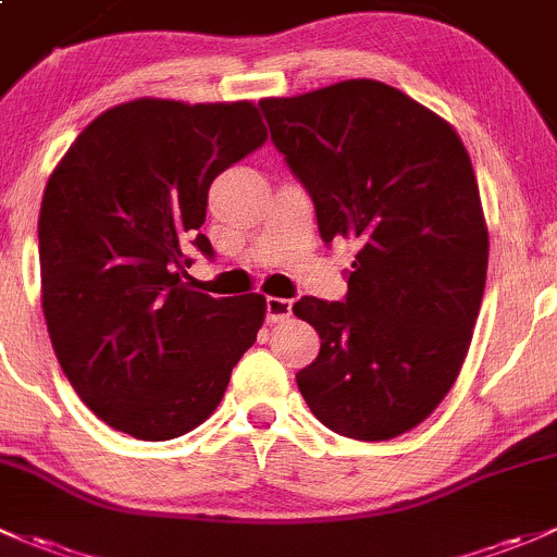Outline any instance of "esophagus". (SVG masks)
<instances>
[{
  "label": "esophagus",
  "instance_id": "obj_1",
  "mask_svg": "<svg viewBox=\"0 0 557 557\" xmlns=\"http://www.w3.org/2000/svg\"><path fill=\"white\" fill-rule=\"evenodd\" d=\"M265 317L271 324H278V321H286L292 317V300L286 297H268L265 300Z\"/></svg>",
  "mask_w": 557,
  "mask_h": 557
}]
</instances>
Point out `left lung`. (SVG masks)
Instances as JSON below:
<instances>
[{
  "label": "left lung",
  "mask_w": 557,
  "mask_h": 557,
  "mask_svg": "<svg viewBox=\"0 0 557 557\" xmlns=\"http://www.w3.org/2000/svg\"><path fill=\"white\" fill-rule=\"evenodd\" d=\"M260 109L321 240L359 244L343 300L292 306L321 337L297 386L335 434L399 437L456 383L483 302L488 231L472 160L443 117L377 79Z\"/></svg>",
  "instance_id": "obj_1"
}]
</instances>
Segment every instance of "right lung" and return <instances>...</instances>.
Returning a JSON list of instances; mask_svg holds the SVG:
<instances>
[{"label":"right lung","mask_w":557,"mask_h":557,"mask_svg":"<svg viewBox=\"0 0 557 557\" xmlns=\"http://www.w3.org/2000/svg\"><path fill=\"white\" fill-rule=\"evenodd\" d=\"M249 101L139 99L69 147L39 209L42 311L85 405L136 440H174L220 405L257 341L265 297H211L187 278L209 187L265 145Z\"/></svg>","instance_id":"obj_1"}]
</instances>
